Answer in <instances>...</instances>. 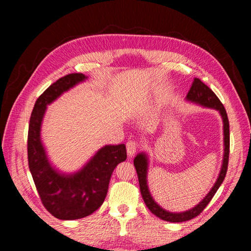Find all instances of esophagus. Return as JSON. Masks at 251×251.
I'll list each match as a JSON object with an SVG mask.
<instances>
[{
	"label": "esophagus",
	"mask_w": 251,
	"mask_h": 251,
	"mask_svg": "<svg viewBox=\"0 0 251 251\" xmlns=\"http://www.w3.org/2000/svg\"><path fill=\"white\" fill-rule=\"evenodd\" d=\"M139 147V144L135 141H128L126 144V150H127V154L128 156H133L135 155V152L137 151Z\"/></svg>",
	"instance_id": "1"
}]
</instances>
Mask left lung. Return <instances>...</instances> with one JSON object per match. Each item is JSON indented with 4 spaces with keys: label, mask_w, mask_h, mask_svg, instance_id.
<instances>
[{
    "label": "left lung",
    "mask_w": 251,
    "mask_h": 251,
    "mask_svg": "<svg viewBox=\"0 0 251 251\" xmlns=\"http://www.w3.org/2000/svg\"><path fill=\"white\" fill-rule=\"evenodd\" d=\"M187 100L195 101V103L201 104L202 106H206V107L215 108L219 110L220 115L223 117L224 122V141H225V154H224V160H223V166L222 171H220L219 177L216 184L212 187L211 190L208 193L207 196L202 199V201L198 203L196 207H194L193 209L184 212H169L161 208L159 205H157L154 199L151 196L150 190H148L147 186V157L146 155L142 152V154H138L135 157L134 159V166L136 168V172H137L138 176V181H139V188H141V194L144 199V202L146 203L152 214L160 219L166 220V222L171 223H182L187 222V220H190L201 214V212L205 209L208 203L210 202L212 197L215 196L216 192H217L218 188L222 185L224 181L225 177H226L227 169H228V160H229V146H230V136H229V121L228 116L226 113V109H225L224 105L220 100L217 97V95L212 92L207 85L203 84L199 78H194L192 87L187 94Z\"/></svg>",
    "instance_id": "obj_1"
}]
</instances>
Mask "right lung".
<instances>
[{
    "label": "right lung",
    "mask_w": 251,
    "mask_h": 251,
    "mask_svg": "<svg viewBox=\"0 0 251 251\" xmlns=\"http://www.w3.org/2000/svg\"><path fill=\"white\" fill-rule=\"evenodd\" d=\"M86 78L82 73L65 75L36 100L27 134L28 168L41 201L50 214L62 220L84 218L99 209L107 195L109 179L118 164L127 158L126 147L105 146L73 175H63L50 166L41 142V124L46 105Z\"/></svg>",
    "instance_id": "obj_1"
}]
</instances>
